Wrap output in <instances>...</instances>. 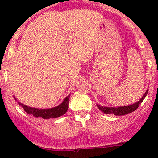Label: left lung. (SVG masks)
Wrapping results in <instances>:
<instances>
[{
	"label": "left lung",
	"instance_id": "8db88e82",
	"mask_svg": "<svg viewBox=\"0 0 158 158\" xmlns=\"http://www.w3.org/2000/svg\"><path fill=\"white\" fill-rule=\"evenodd\" d=\"M148 93V90L145 93L144 96H142L141 100L138 101L137 103H135L134 104L127 106H123V107H104V106H100L97 104V107L101 111L104 113V114H114L115 115H127L128 113H131L132 111H135V110L139 107V104L143 101L145 97L146 96Z\"/></svg>",
	"mask_w": 158,
	"mask_h": 158
}]
</instances>
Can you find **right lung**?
<instances>
[{
	"instance_id": "add662e5",
	"label": "right lung",
	"mask_w": 158,
	"mask_h": 158,
	"mask_svg": "<svg viewBox=\"0 0 158 158\" xmlns=\"http://www.w3.org/2000/svg\"><path fill=\"white\" fill-rule=\"evenodd\" d=\"M69 95L65 97V100L60 105L55 107H52V108H47V109H38V108H35V107H31L21 104L20 102H18V104L23 107V110L26 112L28 113V114H31L35 117H42L45 119L50 118H57V117L62 116V115H64L68 110ZM15 100H16V99L15 98Z\"/></svg>"
}]
</instances>
